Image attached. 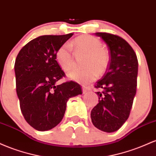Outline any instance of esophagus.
Listing matches in <instances>:
<instances>
[{"mask_svg":"<svg viewBox=\"0 0 156 156\" xmlns=\"http://www.w3.org/2000/svg\"><path fill=\"white\" fill-rule=\"evenodd\" d=\"M89 90H90V87H85V86H83V94H86V93Z\"/></svg>","mask_w":156,"mask_h":156,"instance_id":"1","label":"esophagus"}]
</instances>
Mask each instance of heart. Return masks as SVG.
<instances>
[{
  "instance_id": "heart-1",
  "label": "heart",
  "mask_w": 156,
  "mask_h": 156,
  "mask_svg": "<svg viewBox=\"0 0 156 156\" xmlns=\"http://www.w3.org/2000/svg\"><path fill=\"white\" fill-rule=\"evenodd\" d=\"M72 44L79 51L87 54L84 59L83 69H75L69 73L70 80L80 83H88L106 72L110 64L108 51L102 47L101 40L95 37L84 34L73 40ZM56 60L64 71H69L74 66L72 48L69 43H63L56 52Z\"/></svg>"
}]
</instances>
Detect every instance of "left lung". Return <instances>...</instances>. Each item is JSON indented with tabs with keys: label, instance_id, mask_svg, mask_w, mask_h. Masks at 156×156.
<instances>
[{
	"label": "left lung",
	"instance_id": "obj_1",
	"mask_svg": "<svg viewBox=\"0 0 156 156\" xmlns=\"http://www.w3.org/2000/svg\"><path fill=\"white\" fill-rule=\"evenodd\" d=\"M108 45L111 55L105 73L95 87L99 102L92 109L93 125L107 133L118 130L128 119L136 93L138 59L130 44L116 34L97 32Z\"/></svg>",
	"mask_w": 156,
	"mask_h": 156
}]
</instances>
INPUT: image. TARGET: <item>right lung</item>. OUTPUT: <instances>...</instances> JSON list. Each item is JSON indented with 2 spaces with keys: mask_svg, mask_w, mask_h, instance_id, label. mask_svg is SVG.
Instances as JSON below:
<instances>
[{
  "mask_svg": "<svg viewBox=\"0 0 156 156\" xmlns=\"http://www.w3.org/2000/svg\"><path fill=\"white\" fill-rule=\"evenodd\" d=\"M43 35L19 51L15 63L16 90L25 120L39 131L51 130L63 118L69 98L82 94L73 81L56 85L66 76L56 60L59 47L73 35Z\"/></svg>",
  "mask_w": 156,
  "mask_h": 156,
  "instance_id": "add662e5",
  "label": "right lung"
}]
</instances>
